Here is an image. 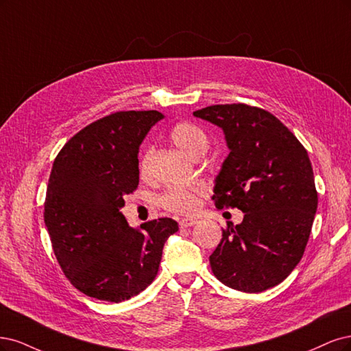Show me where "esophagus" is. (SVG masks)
<instances>
[{
	"instance_id": "obj_1",
	"label": "esophagus",
	"mask_w": 351,
	"mask_h": 351,
	"mask_svg": "<svg viewBox=\"0 0 351 351\" xmlns=\"http://www.w3.org/2000/svg\"><path fill=\"white\" fill-rule=\"evenodd\" d=\"M197 224V220L195 219H182L179 221V226L180 229H185V228H192V226Z\"/></svg>"
}]
</instances>
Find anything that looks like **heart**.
<instances>
[{"label": "heart", "instance_id": "obj_1", "mask_svg": "<svg viewBox=\"0 0 351 351\" xmlns=\"http://www.w3.org/2000/svg\"><path fill=\"white\" fill-rule=\"evenodd\" d=\"M169 138L182 150L191 159L201 157L208 149V137L206 131L199 125L189 121H180L169 131ZM152 152L145 150L138 162V175L147 178L150 172ZM206 188L202 185L189 186H171L159 197V204L162 208L176 214L194 213L199 204V197L204 195Z\"/></svg>", "mask_w": 351, "mask_h": 351}]
</instances>
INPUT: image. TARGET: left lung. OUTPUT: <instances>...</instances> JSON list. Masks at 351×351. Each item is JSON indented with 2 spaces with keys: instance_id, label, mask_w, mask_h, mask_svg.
<instances>
[{
  "instance_id": "1",
  "label": "left lung",
  "mask_w": 351,
  "mask_h": 351,
  "mask_svg": "<svg viewBox=\"0 0 351 351\" xmlns=\"http://www.w3.org/2000/svg\"><path fill=\"white\" fill-rule=\"evenodd\" d=\"M194 115L223 128L230 149L214 186L217 208H239L210 255L214 276L232 289L258 293L287 278L303 256L318 207L308 152L268 110L213 105Z\"/></svg>"
}]
</instances>
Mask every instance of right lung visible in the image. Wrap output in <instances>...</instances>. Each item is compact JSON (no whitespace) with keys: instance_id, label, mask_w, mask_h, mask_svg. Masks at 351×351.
I'll return each mask as SVG.
<instances>
[{"instance_id":"add662e5","label":"right lung","mask_w":351,"mask_h":351,"mask_svg":"<svg viewBox=\"0 0 351 351\" xmlns=\"http://www.w3.org/2000/svg\"><path fill=\"white\" fill-rule=\"evenodd\" d=\"M157 110H119L78 131L55 157L43 219L62 273L88 298L122 302L150 286L163 245L178 232L163 217L131 229L119 213L140 182L138 147Z\"/></svg>"}]
</instances>
